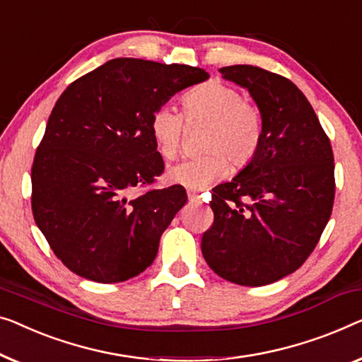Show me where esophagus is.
I'll list each match as a JSON object with an SVG mask.
<instances>
[{
	"instance_id": "1",
	"label": "esophagus",
	"mask_w": 362,
	"mask_h": 362,
	"mask_svg": "<svg viewBox=\"0 0 362 362\" xmlns=\"http://www.w3.org/2000/svg\"><path fill=\"white\" fill-rule=\"evenodd\" d=\"M187 197H189L191 202H197L199 201V194L196 191H187Z\"/></svg>"
}]
</instances>
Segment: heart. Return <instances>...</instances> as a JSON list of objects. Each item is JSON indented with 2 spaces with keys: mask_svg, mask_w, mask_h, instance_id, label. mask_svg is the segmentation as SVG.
I'll use <instances>...</instances> for the list:
<instances>
[{
  "mask_svg": "<svg viewBox=\"0 0 362 362\" xmlns=\"http://www.w3.org/2000/svg\"><path fill=\"white\" fill-rule=\"evenodd\" d=\"M182 107L189 122H209L202 142L207 151L171 165L168 177L173 182L201 189L228 171V159L235 166H245L256 155L263 139V117L237 88L217 81L204 83L185 94ZM150 130L161 156L171 160L180 153L185 119L171 104L155 109Z\"/></svg>",
  "mask_w": 362,
  "mask_h": 362,
  "instance_id": "obj_1",
  "label": "heart"
}]
</instances>
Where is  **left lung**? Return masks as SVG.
Here are the masks:
<instances>
[{"mask_svg": "<svg viewBox=\"0 0 362 362\" xmlns=\"http://www.w3.org/2000/svg\"><path fill=\"white\" fill-rule=\"evenodd\" d=\"M220 73L248 90L263 117V139L232 181L214 187V223L201 250L223 279L266 286L300 268L320 240L334 201L333 151L291 80L253 65Z\"/></svg>", "mask_w": 362, "mask_h": 362, "instance_id": "left-lung-1", "label": "left lung"}]
</instances>
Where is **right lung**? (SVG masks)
Instances as JSON below:
<instances>
[{"mask_svg":"<svg viewBox=\"0 0 362 362\" xmlns=\"http://www.w3.org/2000/svg\"><path fill=\"white\" fill-rule=\"evenodd\" d=\"M207 78L189 65L114 59L62 93L34 156L33 214L75 274L111 284L153 263L161 233L187 196L180 185L132 196L165 170L151 114Z\"/></svg>","mask_w":362,"mask_h":362,"instance_id":"add662e5","label":"right lung"}]
</instances>
